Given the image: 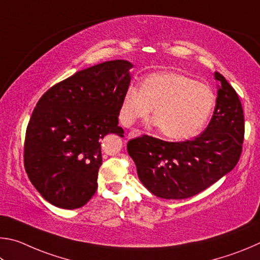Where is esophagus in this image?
Here are the masks:
<instances>
[{"mask_svg": "<svg viewBox=\"0 0 260 260\" xmlns=\"http://www.w3.org/2000/svg\"><path fill=\"white\" fill-rule=\"evenodd\" d=\"M140 135H142V131L138 130V129H133L129 134H127V138H129V139L136 138V137H139Z\"/></svg>", "mask_w": 260, "mask_h": 260, "instance_id": "34e87169", "label": "esophagus"}]
</instances>
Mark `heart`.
Masks as SVG:
<instances>
[{
  "label": "heart",
  "instance_id": "1",
  "mask_svg": "<svg viewBox=\"0 0 260 260\" xmlns=\"http://www.w3.org/2000/svg\"><path fill=\"white\" fill-rule=\"evenodd\" d=\"M215 105L210 88L180 73L162 72L144 80L142 89L130 86L123 95L121 120L131 124L146 118L154 108V118L163 136L184 140L193 137L206 124Z\"/></svg>",
  "mask_w": 260,
  "mask_h": 260
}]
</instances>
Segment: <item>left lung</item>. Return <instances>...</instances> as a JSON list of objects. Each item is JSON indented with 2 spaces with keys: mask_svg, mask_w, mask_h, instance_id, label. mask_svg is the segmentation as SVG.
<instances>
[{
  "mask_svg": "<svg viewBox=\"0 0 260 260\" xmlns=\"http://www.w3.org/2000/svg\"><path fill=\"white\" fill-rule=\"evenodd\" d=\"M218 93L207 129L186 142H165L144 135L127 143L140 181L167 200L187 199L234 169L242 152L244 116L239 95L220 73Z\"/></svg>",
  "mask_w": 260,
  "mask_h": 260,
  "instance_id": "8db88e82",
  "label": "left lung"
}]
</instances>
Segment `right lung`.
Masks as SVG:
<instances>
[{
	"label": "right lung",
	"instance_id": "add662e5",
	"mask_svg": "<svg viewBox=\"0 0 260 260\" xmlns=\"http://www.w3.org/2000/svg\"><path fill=\"white\" fill-rule=\"evenodd\" d=\"M133 67L126 60H111L76 72L36 104L26 130L24 165L49 203L77 209L95 193L102 140L108 134H124L118 115Z\"/></svg>",
	"mask_w": 260,
	"mask_h": 260
}]
</instances>
